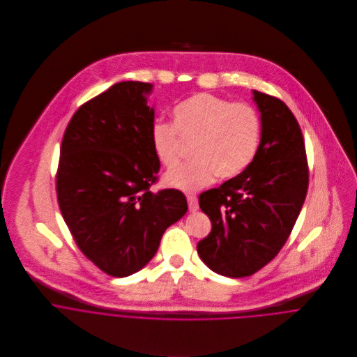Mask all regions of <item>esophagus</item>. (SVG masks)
Returning a JSON list of instances; mask_svg holds the SVG:
<instances>
[{
    "label": "esophagus",
    "instance_id": "obj_1",
    "mask_svg": "<svg viewBox=\"0 0 357 357\" xmlns=\"http://www.w3.org/2000/svg\"><path fill=\"white\" fill-rule=\"evenodd\" d=\"M187 201H188V207L191 211H197L199 208L198 198L195 194H187Z\"/></svg>",
    "mask_w": 357,
    "mask_h": 357
}]
</instances>
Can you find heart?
<instances>
[{"label": "heart", "instance_id": "b5f03b06", "mask_svg": "<svg viewBox=\"0 0 357 357\" xmlns=\"http://www.w3.org/2000/svg\"><path fill=\"white\" fill-rule=\"evenodd\" d=\"M194 142L197 156L169 172L165 183L183 191H197L215 177L242 173L255 158L261 140V118L249 102H232L211 93H198L173 108V123L156 122L151 143L158 160L174 167Z\"/></svg>", "mask_w": 357, "mask_h": 357}]
</instances>
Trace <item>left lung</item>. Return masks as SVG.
<instances>
[{
    "label": "left lung",
    "instance_id": "8db88e82",
    "mask_svg": "<svg viewBox=\"0 0 357 357\" xmlns=\"http://www.w3.org/2000/svg\"><path fill=\"white\" fill-rule=\"evenodd\" d=\"M261 142L236 177L199 195L211 221L197 249L204 264L228 278L250 276L289 239L305 201L309 169L301 128L280 99L253 91Z\"/></svg>",
    "mask_w": 357,
    "mask_h": 357
}]
</instances>
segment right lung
<instances>
[{
  "label": "right lung",
  "mask_w": 357,
  "mask_h": 357,
  "mask_svg": "<svg viewBox=\"0 0 357 357\" xmlns=\"http://www.w3.org/2000/svg\"><path fill=\"white\" fill-rule=\"evenodd\" d=\"M153 85L123 81L82 104L68 122L56 173L61 215L79 250L114 278L146 266L163 232L188 210L178 190L150 188Z\"/></svg>",
  "instance_id": "obj_1"
}]
</instances>
